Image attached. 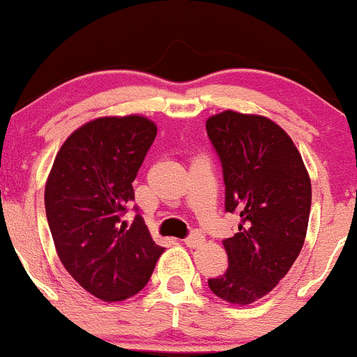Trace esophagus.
Masks as SVG:
<instances>
[{"label": "esophagus", "mask_w": 357, "mask_h": 357, "mask_svg": "<svg viewBox=\"0 0 357 357\" xmlns=\"http://www.w3.org/2000/svg\"><path fill=\"white\" fill-rule=\"evenodd\" d=\"M203 241H204L203 234H199V232H192V234H190L189 238L183 239V245H187V246H189V248H196V246L203 245Z\"/></svg>", "instance_id": "34e87169"}]
</instances>
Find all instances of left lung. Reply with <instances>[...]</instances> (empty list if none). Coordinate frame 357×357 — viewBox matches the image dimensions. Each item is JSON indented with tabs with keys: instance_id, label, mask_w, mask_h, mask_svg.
<instances>
[{
	"instance_id": "8db88e82",
	"label": "left lung",
	"mask_w": 357,
	"mask_h": 357,
	"mask_svg": "<svg viewBox=\"0 0 357 357\" xmlns=\"http://www.w3.org/2000/svg\"><path fill=\"white\" fill-rule=\"evenodd\" d=\"M220 160L225 211L239 215L224 239L229 267L208 280L217 297L246 305L269 294L297 260L310 213V178L294 140L264 116L225 111L206 121Z\"/></svg>"
}]
</instances>
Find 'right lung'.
Segmentation results:
<instances>
[{"instance_id":"add662e5","label":"right lung","mask_w":357,"mask_h":357,"mask_svg":"<svg viewBox=\"0 0 357 357\" xmlns=\"http://www.w3.org/2000/svg\"><path fill=\"white\" fill-rule=\"evenodd\" d=\"M156 133L142 116L93 119L63 142L48 175L45 208L60 262L105 302L139 294L165 250L140 213L130 227L123 220Z\"/></svg>"}]
</instances>
